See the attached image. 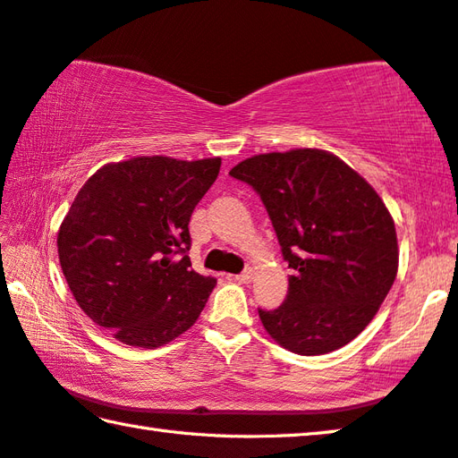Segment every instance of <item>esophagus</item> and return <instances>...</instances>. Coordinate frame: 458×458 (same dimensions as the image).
<instances>
[{
  "label": "esophagus",
  "mask_w": 458,
  "mask_h": 458,
  "mask_svg": "<svg viewBox=\"0 0 458 458\" xmlns=\"http://www.w3.org/2000/svg\"><path fill=\"white\" fill-rule=\"evenodd\" d=\"M234 280L240 282V284H248V282H252V272L250 270H244L242 274H236Z\"/></svg>",
  "instance_id": "1"
}]
</instances>
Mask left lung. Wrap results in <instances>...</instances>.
<instances>
[{
	"mask_svg": "<svg viewBox=\"0 0 458 458\" xmlns=\"http://www.w3.org/2000/svg\"><path fill=\"white\" fill-rule=\"evenodd\" d=\"M230 176L256 190L293 274L278 309H258L288 351L316 356L356 338L398 270L393 216L374 188L335 154L301 148L240 162Z\"/></svg>",
	"mask_w": 458,
	"mask_h": 458,
	"instance_id": "obj_1",
	"label": "left lung"
}]
</instances>
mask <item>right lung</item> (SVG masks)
Returning a JSON list of instances; mask_svg holds the SVG:
<instances>
[{"label": "right lung", "mask_w": 458, "mask_h": 458, "mask_svg": "<svg viewBox=\"0 0 458 458\" xmlns=\"http://www.w3.org/2000/svg\"><path fill=\"white\" fill-rule=\"evenodd\" d=\"M220 157L140 156L106 164L73 198L57 254L73 298L120 343L157 348L200 316L216 278L192 270L190 216Z\"/></svg>", "instance_id": "add662e5"}]
</instances>
